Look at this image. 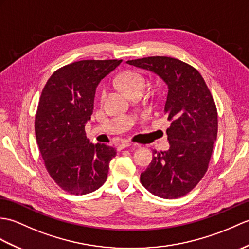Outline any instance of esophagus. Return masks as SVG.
I'll return each instance as SVG.
<instances>
[{
  "instance_id": "esophagus-1",
  "label": "esophagus",
  "mask_w": 249,
  "mask_h": 249,
  "mask_svg": "<svg viewBox=\"0 0 249 249\" xmlns=\"http://www.w3.org/2000/svg\"><path fill=\"white\" fill-rule=\"evenodd\" d=\"M131 145H132V143H131L130 141H123L122 143L119 144L118 148H119V151H121V149L126 148V147H129V146H131Z\"/></svg>"
}]
</instances>
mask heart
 I'll list each match as a JSON object with an SVG mask.
<instances>
[{"mask_svg":"<svg viewBox=\"0 0 249 249\" xmlns=\"http://www.w3.org/2000/svg\"><path fill=\"white\" fill-rule=\"evenodd\" d=\"M118 83L127 94H131L134 92H142L145 86V78L141 73L137 71L127 70L121 73L118 76ZM106 95V90H101V100H104Z\"/></svg>","mask_w":249,"mask_h":249,"instance_id":"b5f03b06","label":"heart"}]
</instances>
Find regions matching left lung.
<instances>
[{
  "mask_svg": "<svg viewBox=\"0 0 249 249\" xmlns=\"http://www.w3.org/2000/svg\"><path fill=\"white\" fill-rule=\"evenodd\" d=\"M151 71L167 86L164 114L170 148L153 151V160L141 173L143 187L161 198L188 194L206 174L217 136V111L203 76L176 58L153 56L126 61Z\"/></svg>",
  "mask_w": 249,
  "mask_h": 249,
  "instance_id": "8db88e82",
  "label": "left lung"
}]
</instances>
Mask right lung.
Masks as SVG:
<instances>
[{"label": "right lung", "instance_id": "right-lung-1", "mask_svg": "<svg viewBox=\"0 0 249 249\" xmlns=\"http://www.w3.org/2000/svg\"><path fill=\"white\" fill-rule=\"evenodd\" d=\"M122 60H80L55 71L45 84L35 119L39 151L50 176L66 192L84 195L106 181L117 151L92 144L91 119L96 87Z\"/></svg>", "mask_w": 249, "mask_h": 249}]
</instances>
